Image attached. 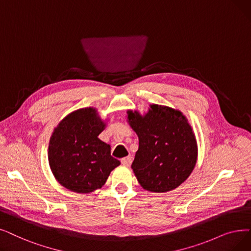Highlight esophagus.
<instances>
[{
	"mask_svg": "<svg viewBox=\"0 0 251 251\" xmlns=\"http://www.w3.org/2000/svg\"><path fill=\"white\" fill-rule=\"evenodd\" d=\"M121 163L124 166H130V164L132 163V158L131 157H125L121 160Z\"/></svg>",
	"mask_w": 251,
	"mask_h": 251,
	"instance_id": "esophagus-1",
	"label": "esophagus"
}]
</instances>
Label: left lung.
I'll return each instance as SVG.
<instances>
[{
    "label": "left lung",
    "mask_w": 251,
    "mask_h": 251,
    "mask_svg": "<svg viewBox=\"0 0 251 251\" xmlns=\"http://www.w3.org/2000/svg\"><path fill=\"white\" fill-rule=\"evenodd\" d=\"M127 123L139 146L131 165L145 190L166 193L179 187L193 172L198 145L187 117L167 105L150 104L148 111H127Z\"/></svg>",
    "instance_id": "8db88e82"
}]
</instances>
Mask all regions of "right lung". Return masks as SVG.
<instances>
[{
    "mask_svg": "<svg viewBox=\"0 0 251 251\" xmlns=\"http://www.w3.org/2000/svg\"><path fill=\"white\" fill-rule=\"evenodd\" d=\"M96 107H82L65 116L54 128L48 148L49 166L62 187L79 194L100 190L120 165L111 146L99 135L107 124Z\"/></svg>",
    "mask_w": 251,
    "mask_h": 251,
    "instance_id": "add662e5",
    "label": "right lung"
}]
</instances>
